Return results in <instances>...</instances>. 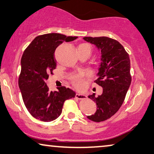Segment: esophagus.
Returning <instances> with one entry per match:
<instances>
[{"instance_id":"obj_1","label":"esophagus","mask_w":154,"mask_h":154,"mask_svg":"<svg viewBox=\"0 0 154 154\" xmlns=\"http://www.w3.org/2000/svg\"><path fill=\"white\" fill-rule=\"evenodd\" d=\"M75 97H76V98L79 100H83V99L86 98V96H85V95L80 94H77L76 95H75Z\"/></svg>"}]
</instances>
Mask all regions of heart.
Segmentation results:
<instances>
[{"instance_id":"obj_1","label":"heart","mask_w":154,"mask_h":154,"mask_svg":"<svg viewBox=\"0 0 154 154\" xmlns=\"http://www.w3.org/2000/svg\"><path fill=\"white\" fill-rule=\"evenodd\" d=\"M79 46H85L88 47L91 49V46L88 44H81ZM86 74L85 73H79V74L75 75L72 77V83L75 87L78 89H83L85 86V81H86Z\"/></svg>"}]
</instances>
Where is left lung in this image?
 <instances>
[{
	"label": "left lung",
	"instance_id": "left-lung-1",
	"mask_svg": "<svg viewBox=\"0 0 154 154\" xmlns=\"http://www.w3.org/2000/svg\"><path fill=\"white\" fill-rule=\"evenodd\" d=\"M84 40L94 44L101 51V63L97 84L103 87V94L88 96L96 103L97 110L88 119L100 122L114 115L124 101L131 83L129 54L117 40L108 37H84Z\"/></svg>",
	"mask_w": 154,
	"mask_h": 154
}]
</instances>
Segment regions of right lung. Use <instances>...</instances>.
Masks as SVG:
<instances>
[{
  "mask_svg": "<svg viewBox=\"0 0 154 154\" xmlns=\"http://www.w3.org/2000/svg\"><path fill=\"white\" fill-rule=\"evenodd\" d=\"M77 38L54 33L41 35L25 49L19 86L26 107L36 119L45 122L55 120L61 114L64 102L75 98V92L65 86L58 88V91H50L45 81L56 69V49L63 42Z\"/></svg>",
  "mask_w": 154,
  "mask_h": 154,
  "instance_id": "1",
  "label": "right lung"
}]
</instances>
